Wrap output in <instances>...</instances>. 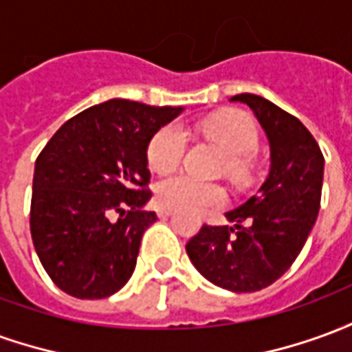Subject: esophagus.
Segmentation results:
<instances>
[{
  "mask_svg": "<svg viewBox=\"0 0 352 352\" xmlns=\"http://www.w3.org/2000/svg\"><path fill=\"white\" fill-rule=\"evenodd\" d=\"M171 213H173V211L168 209V207H160V209H158V217H162V219H164V217H169Z\"/></svg>",
  "mask_w": 352,
  "mask_h": 352,
  "instance_id": "1",
  "label": "esophagus"
}]
</instances>
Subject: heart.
<instances>
[{
  "mask_svg": "<svg viewBox=\"0 0 352 352\" xmlns=\"http://www.w3.org/2000/svg\"><path fill=\"white\" fill-rule=\"evenodd\" d=\"M206 138L214 141L226 153V171L237 181L251 175L249 158L258 151L260 133L256 122L241 111H226L207 118L201 124ZM186 135L179 124H168L154 133L146 146L148 168L156 173H171L183 162ZM156 199L162 207L204 211L226 204V190L221 184L199 181L190 175L168 177L156 184Z\"/></svg>",
  "mask_w": 352,
  "mask_h": 352,
  "instance_id": "b5f03b06",
  "label": "heart"
}]
</instances>
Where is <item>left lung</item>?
Wrapping results in <instances>:
<instances>
[{
  "label": "left lung",
  "instance_id": "obj_1",
  "mask_svg": "<svg viewBox=\"0 0 352 352\" xmlns=\"http://www.w3.org/2000/svg\"><path fill=\"white\" fill-rule=\"evenodd\" d=\"M247 103L272 148V169L256 196L226 213L234 226L204 224L186 243L192 264L207 280L232 292L270 287L292 265L320 209L324 156L296 116L254 94Z\"/></svg>",
  "mask_w": 352,
  "mask_h": 352
}]
</instances>
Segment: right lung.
I'll use <instances>...</instances> for the list:
<instances>
[{
    "label": "right lung",
    "instance_id": "1",
    "mask_svg": "<svg viewBox=\"0 0 352 352\" xmlns=\"http://www.w3.org/2000/svg\"><path fill=\"white\" fill-rule=\"evenodd\" d=\"M183 109L109 100L69 118L34 171L32 239L45 272L69 296L100 300L128 283L156 213L146 146Z\"/></svg>",
    "mask_w": 352,
    "mask_h": 352
}]
</instances>
